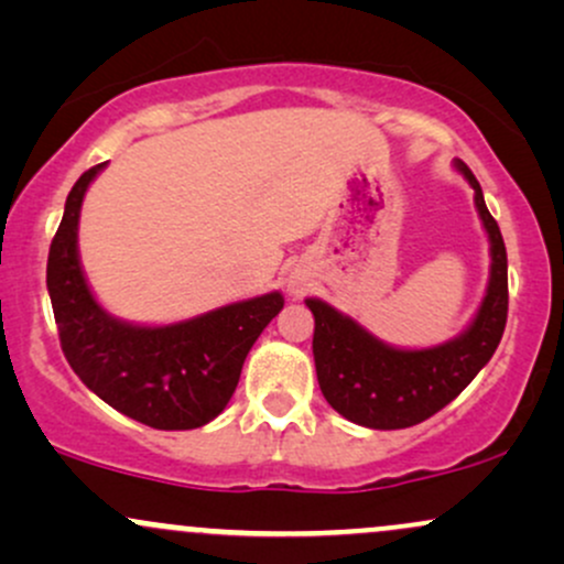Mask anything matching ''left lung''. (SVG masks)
I'll return each mask as SVG.
<instances>
[{"mask_svg":"<svg viewBox=\"0 0 564 564\" xmlns=\"http://www.w3.org/2000/svg\"><path fill=\"white\" fill-rule=\"evenodd\" d=\"M456 170L475 191L490 241V281L475 321L464 334L430 349H398L368 334L332 304L307 300L315 315L313 355L323 398L336 413L371 430H405L435 416L494 358L507 326V246L485 206L482 187L464 161Z\"/></svg>","mask_w":564,"mask_h":564,"instance_id":"8db88e82","label":"left lung"}]
</instances>
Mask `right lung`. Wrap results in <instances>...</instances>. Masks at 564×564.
<instances>
[{"label":"right lung","mask_w":564,"mask_h":564,"mask_svg":"<svg viewBox=\"0 0 564 564\" xmlns=\"http://www.w3.org/2000/svg\"><path fill=\"white\" fill-rule=\"evenodd\" d=\"M97 164L76 180L47 257V291L63 355L76 377L124 416L153 430L209 424L236 392L246 355L283 310L278 291L172 326H134L97 304L79 262V212Z\"/></svg>","instance_id":"obj_1"}]
</instances>
